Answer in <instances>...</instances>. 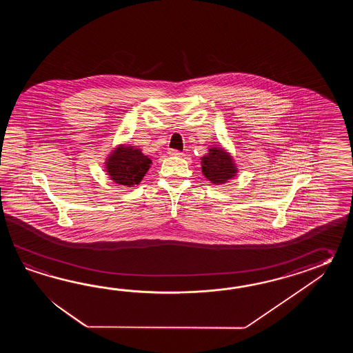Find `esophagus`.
<instances>
[{"label": "esophagus", "mask_w": 353, "mask_h": 353, "mask_svg": "<svg viewBox=\"0 0 353 353\" xmlns=\"http://www.w3.org/2000/svg\"><path fill=\"white\" fill-rule=\"evenodd\" d=\"M168 154L172 155V157H183V152H181V151L174 150V149H169Z\"/></svg>", "instance_id": "esophagus-1"}]
</instances>
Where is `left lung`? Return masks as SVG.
I'll return each mask as SVG.
<instances>
[{
  "mask_svg": "<svg viewBox=\"0 0 353 353\" xmlns=\"http://www.w3.org/2000/svg\"><path fill=\"white\" fill-rule=\"evenodd\" d=\"M201 160L203 175L216 185L225 184L239 173L232 155L221 145L208 148V152Z\"/></svg>",
  "mask_w": 353,
  "mask_h": 353,
  "instance_id": "1",
  "label": "left lung"
}]
</instances>
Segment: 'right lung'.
<instances>
[{"mask_svg":"<svg viewBox=\"0 0 353 353\" xmlns=\"http://www.w3.org/2000/svg\"><path fill=\"white\" fill-rule=\"evenodd\" d=\"M151 164L152 160L140 149L120 143L107 155L105 172L117 185L132 188L140 184Z\"/></svg>","mask_w":353,"mask_h":353,"instance_id":"obj_1","label":"right lung"}]
</instances>
